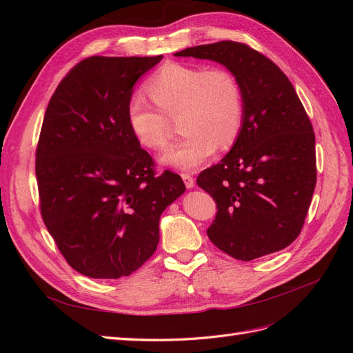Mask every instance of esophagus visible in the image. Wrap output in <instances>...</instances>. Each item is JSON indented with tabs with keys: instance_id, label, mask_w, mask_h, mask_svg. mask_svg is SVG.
<instances>
[{
	"instance_id": "obj_1",
	"label": "esophagus",
	"mask_w": 353,
	"mask_h": 353,
	"mask_svg": "<svg viewBox=\"0 0 353 353\" xmlns=\"http://www.w3.org/2000/svg\"><path fill=\"white\" fill-rule=\"evenodd\" d=\"M181 176H183L184 184H185L187 188H193L194 187V178L191 176L190 174H181Z\"/></svg>"
}]
</instances>
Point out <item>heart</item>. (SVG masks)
<instances>
[{
    "label": "heart",
    "instance_id": "heart-1",
    "mask_svg": "<svg viewBox=\"0 0 353 353\" xmlns=\"http://www.w3.org/2000/svg\"><path fill=\"white\" fill-rule=\"evenodd\" d=\"M147 94L134 95L126 104L128 126L135 140L150 150L169 141V121L178 117L181 141L162 154V163L193 170L215 153L216 145H231L244 119V95L236 74L225 69L169 63L145 82ZM167 115L165 117L164 114Z\"/></svg>",
    "mask_w": 353,
    "mask_h": 353
}]
</instances>
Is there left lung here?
Returning <instances> with one entry per match:
<instances>
[{
  "label": "left lung",
  "instance_id": "left-lung-1",
  "mask_svg": "<svg viewBox=\"0 0 353 353\" xmlns=\"http://www.w3.org/2000/svg\"><path fill=\"white\" fill-rule=\"evenodd\" d=\"M175 56L221 63L244 95L236 143L197 178L218 208L208 228L210 241L245 262L287 248L301 234L316 184L314 128L292 82L241 42L219 41Z\"/></svg>",
  "mask_w": 353,
  "mask_h": 353
}]
</instances>
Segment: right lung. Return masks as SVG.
<instances>
[{"label":"right lung","instance_id":"1","mask_svg":"<svg viewBox=\"0 0 353 353\" xmlns=\"http://www.w3.org/2000/svg\"><path fill=\"white\" fill-rule=\"evenodd\" d=\"M163 56L79 61L52 94L37 147L41 215L60 253L91 279L131 275L159 243L162 212L185 191L154 174L126 121L134 85Z\"/></svg>","mask_w":353,"mask_h":353}]
</instances>
